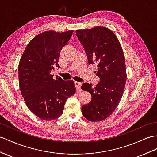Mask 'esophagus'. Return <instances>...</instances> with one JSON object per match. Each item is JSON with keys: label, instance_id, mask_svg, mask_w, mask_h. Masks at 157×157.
Instances as JSON below:
<instances>
[{"label": "esophagus", "instance_id": "obj_1", "mask_svg": "<svg viewBox=\"0 0 157 157\" xmlns=\"http://www.w3.org/2000/svg\"><path fill=\"white\" fill-rule=\"evenodd\" d=\"M75 85L76 88V89L78 90H81V86H82V83L79 82H75Z\"/></svg>", "mask_w": 157, "mask_h": 157}]
</instances>
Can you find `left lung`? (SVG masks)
Wrapping results in <instances>:
<instances>
[{
  "label": "left lung",
  "mask_w": 157,
  "mask_h": 157,
  "mask_svg": "<svg viewBox=\"0 0 157 157\" xmlns=\"http://www.w3.org/2000/svg\"><path fill=\"white\" fill-rule=\"evenodd\" d=\"M76 31L89 64H97L95 72L100 78L94 88L91 84L82 85V90L89 92L92 100L82 106V113L87 120L99 122L113 113L123 97L127 81L124 52L115 34L105 26Z\"/></svg>",
  "instance_id": "left-lung-1"
}]
</instances>
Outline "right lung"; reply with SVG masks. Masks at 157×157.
I'll return each instance as SVG.
<instances>
[{"label": "right lung", "mask_w": 157, "mask_h": 157, "mask_svg": "<svg viewBox=\"0 0 157 157\" xmlns=\"http://www.w3.org/2000/svg\"><path fill=\"white\" fill-rule=\"evenodd\" d=\"M73 30H48L38 34L26 46L18 64V81L22 96L29 109L42 120L60 117L68 98L76 91L74 81H63L51 71L59 67L61 49Z\"/></svg>", "instance_id": "1"}]
</instances>
